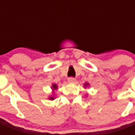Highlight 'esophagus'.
I'll list each match as a JSON object with an SVG mask.
<instances>
[{
	"label": "esophagus",
	"instance_id": "1",
	"mask_svg": "<svg viewBox=\"0 0 135 135\" xmlns=\"http://www.w3.org/2000/svg\"><path fill=\"white\" fill-rule=\"evenodd\" d=\"M67 80L69 83H74L76 82V79L74 78H69Z\"/></svg>",
	"mask_w": 135,
	"mask_h": 135
}]
</instances>
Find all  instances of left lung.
<instances>
[{
    "label": "left lung",
    "mask_w": 135,
    "mask_h": 135,
    "mask_svg": "<svg viewBox=\"0 0 135 135\" xmlns=\"http://www.w3.org/2000/svg\"><path fill=\"white\" fill-rule=\"evenodd\" d=\"M83 86H84L85 88H89L90 87V83H85L84 85H83Z\"/></svg>",
    "instance_id": "obj_1"
}]
</instances>
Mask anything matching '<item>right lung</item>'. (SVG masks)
Returning <instances> with one entry per match:
<instances>
[{
	"mask_svg": "<svg viewBox=\"0 0 135 135\" xmlns=\"http://www.w3.org/2000/svg\"><path fill=\"white\" fill-rule=\"evenodd\" d=\"M51 89L52 90V94L50 95L48 97V99L50 100H54L55 98H56V95H55V90H57L58 89V85L55 83H52V86H51Z\"/></svg>",
	"mask_w": 135,
	"mask_h": 135,
	"instance_id": "obj_1",
	"label": "right lung"
}]
</instances>
